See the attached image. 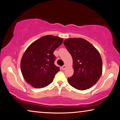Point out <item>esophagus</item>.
Returning a JSON list of instances; mask_svg holds the SVG:
<instances>
[{
  "label": "esophagus",
  "mask_w": 120,
  "mask_h": 120,
  "mask_svg": "<svg viewBox=\"0 0 120 120\" xmlns=\"http://www.w3.org/2000/svg\"><path fill=\"white\" fill-rule=\"evenodd\" d=\"M66 68V65H63L62 67V69L63 70H65Z\"/></svg>",
  "instance_id": "34e87169"
}]
</instances>
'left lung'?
Listing matches in <instances>:
<instances>
[{"label":"left lung","instance_id":"8db88e82","mask_svg":"<svg viewBox=\"0 0 120 120\" xmlns=\"http://www.w3.org/2000/svg\"><path fill=\"white\" fill-rule=\"evenodd\" d=\"M64 45L71 55L74 73L68 78L69 84L79 90L92 87L100 79L102 72V61L98 50L82 38H70Z\"/></svg>","mask_w":120,"mask_h":120}]
</instances>
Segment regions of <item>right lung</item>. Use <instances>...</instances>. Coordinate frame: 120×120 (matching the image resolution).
Here are the masks:
<instances>
[{
  "label": "right lung",
  "instance_id": "1",
  "mask_svg": "<svg viewBox=\"0 0 120 120\" xmlns=\"http://www.w3.org/2000/svg\"><path fill=\"white\" fill-rule=\"evenodd\" d=\"M63 39L58 36L45 35L33 42L22 57L20 68L27 83L36 88L51 84L60 70L55 65L54 51L61 45Z\"/></svg>",
  "mask_w": 120,
  "mask_h": 120
}]
</instances>
